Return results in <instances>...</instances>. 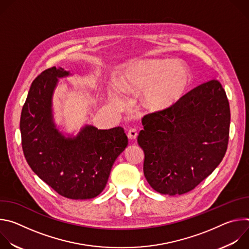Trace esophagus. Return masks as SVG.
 Returning <instances> with one entry per match:
<instances>
[{
	"label": "esophagus",
	"instance_id": "34e87169",
	"mask_svg": "<svg viewBox=\"0 0 249 249\" xmlns=\"http://www.w3.org/2000/svg\"><path fill=\"white\" fill-rule=\"evenodd\" d=\"M137 135H138V132H137V130L135 129V128H132V129H130L129 131H128V133H127V136H128V138L130 139V140H136V138H137Z\"/></svg>",
	"mask_w": 249,
	"mask_h": 249
}]
</instances>
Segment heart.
Masks as SVG:
<instances>
[{
  "label": "heart",
  "instance_id": "obj_1",
  "mask_svg": "<svg viewBox=\"0 0 249 249\" xmlns=\"http://www.w3.org/2000/svg\"><path fill=\"white\" fill-rule=\"evenodd\" d=\"M187 68L174 60H141L129 65L120 81L123 89L144 91V103L152 111L165 110L178 101L190 85ZM110 96L115 106L122 104L119 92L112 89Z\"/></svg>",
  "mask_w": 249,
  "mask_h": 249
}]
</instances>
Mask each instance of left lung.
<instances>
[{"label":"left lung","mask_w":249,"mask_h":249,"mask_svg":"<svg viewBox=\"0 0 249 249\" xmlns=\"http://www.w3.org/2000/svg\"><path fill=\"white\" fill-rule=\"evenodd\" d=\"M230 104L218 80L184 94L171 107L147 114L138 144L144 174L157 192L181 195L194 189L223 160L229 144Z\"/></svg>","instance_id":"8db88e82"}]
</instances>
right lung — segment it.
Returning a JSON list of instances; mask_svg holds the SVG:
<instances>
[{
    "instance_id": "add662e5",
    "label": "right lung",
    "mask_w": 249,
    "mask_h": 249,
    "mask_svg": "<svg viewBox=\"0 0 249 249\" xmlns=\"http://www.w3.org/2000/svg\"><path fill=\"white\" fill-rule=\"evenodd\" d=\"M70 73L49 68L32 82L20 115L21 146L35 174L58 194L75 200L99 195L111 167L128 145L123 128L99 130L86 125L76 137H65L56 128L52 96L58 78Z\"/></svg>"
}]
</instances>
